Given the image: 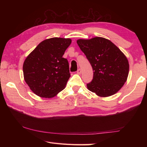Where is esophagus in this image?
Segmentation results:
<instances>
[{
    "label": "esophagus",
    "instance_id": "esophagus-1",
    "mask_svg": "<svg viewBox=\"0 0 147 147\" xmlns=\"http://www.w3.org/2000/svg\"><path fill=\"white\" fill-rule=\"evenodd\" d=\"M76 72H77V73H78V74H81V73H82V70H81V69H80V68H79L77 70V71H76Z\"/></svg>",
    "mask_w": 147,
    "mask_h": 147
}]
</instances>
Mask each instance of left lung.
Segmentation results:
<instances>
[{"instance_id":"left-lung-1","label":"left lung","mask_w":147,"mask_h":147,"mask_svg":"<svg viewBox=\"0 0 147 147\" xmlns=\"http://www.w3.org/2000/svg\"><path fill=\"white\" fill-rule=\"evenodd\" d=\"M77 43L91 64L93 76L87 88L100 96L115 94L126 82L129 73L127 58L110 40L102 37L80 39Z\"/></svg>"}]
</instances>
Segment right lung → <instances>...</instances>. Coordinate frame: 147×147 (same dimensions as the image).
I'll return each instance as SVG.
<instances>
[{
    "instance_id": "1",
    "label": "right lung",
    "mask_w": 147,
    "mask_h": 147,
    "mask_svg": "<svg viewBox=\"0 0 147 147\" xmlns=\"http://www.w3.org/2000/svg\"><path fill=\"white\" fill-rule=\"evenodd\" d=\"M71 43L69 38L47 39L26 57L23 67L24 80L36 95L51 98L65 88L71 74L67 59L62 56Z\"/></svg>"
}]
</instances>
